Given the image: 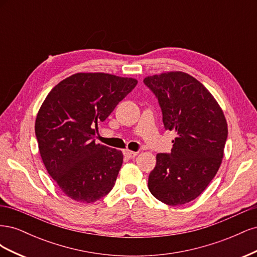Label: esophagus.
Here are the masks:
<instances>
[{"label":"esophagus","mask_w":257,"mask_h":257,"mask_svg":"<svg viewBox=\"0 0 257 257\" xmlns=\"http://www.w3.org/2000/svg\"><path fill=\"white\" fill-rule=\"evenodd\" d=\"M137 154H138V152H134V151H131V150H124V155H125V157L128 158V159L135 158Z\"/></svg>","instance_id":"1"}]
</instances>
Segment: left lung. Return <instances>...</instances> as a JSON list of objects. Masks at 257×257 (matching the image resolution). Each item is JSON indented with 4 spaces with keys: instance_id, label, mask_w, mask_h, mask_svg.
Instances as JSON below:
<instances>
[{
    "instance_id": "left-lung-1",
    "label": "left lung",
    "mask_w": 257,
    "mask_h": 257,
    "mask_svg": "<svg viewBox=\"0 0 257 257\" xmlns=\"http://www.w3.org/2000/svg\"><path fill=\"white\" fill-rule=\"evenodd\" d=\"M166 130L176 133L169 154L159 153L148 179L152 195L169 206L183 205L205 191L219 170L227 139V122L205 85L183 72L148 76Z\"/></svg>"
}]
</instances>
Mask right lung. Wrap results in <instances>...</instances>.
Here are the masks:
<instances>
[{"mask_svg":"<svg viewBox=\"0 0 257 257\" xmlns=\"http://www.w3.org/2000/svg\"><path fill=\"white\" fill-rule=\"evenodd\" d=\"M137 80L106 73H77L54 87L35 120V135L48 174L66 196L91 204L109 193L122 151L96 144L97 122L107 119Z\"/></svg>","mask_w":257,"mask_h":257,"instance_id":"obj_1","label":"right lung"}]
</instances>
